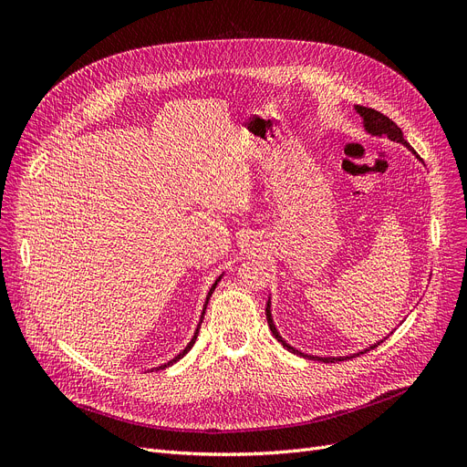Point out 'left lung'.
<instances>
[{
  "mask_svg": "<svg viewBox=\"0 0 467 467\" xmlns=\"http://www.w3.org/2000/svg\"><path fill=\"white\" fill-rule=\"evenodd\" d=\"M356 109H358V113L363 117V125H365V129L369 130L371 134H377V136H388L389 140H394V141H401L403 145H407L409 150H410V145L405 141V138H403V132H401V129L396 125L394 120H391L389 117H386L384 113H380V111H377V109H371V108H363V106H356ZM419 157V155H416ZM420 159V157H419ZM266 322H268V327H271V331H273V335H275V338L278 340V342H282V347L284 348H287V350H291L293 354H297V356H305V358H312V359H320V361H326V363H333V361H342V359H347V358H314V356H306V354H303V352H299V350H296V348H291L287 342L278 335V331H276V327H275V324H273V317H271V305H266ZM377 347V345H375ZM375 347H371V350L375 348ZM363 354V352H361Z\"/></svg>",
  "mask_w": 467,
  "mask_h": 467,
  "instance_id": "left-lung-1",
  "label": "left lung"
}]
</instances>
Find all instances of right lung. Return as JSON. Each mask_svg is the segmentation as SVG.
<instances>
[{"mask_svg": "<svg viewBox=\"0 0 467 467\" xmlns=\"http://www.w3.org/2000/svg\"><path fill=\"white\" fill-rule=\"evenodd\" d=\"M217 282H219V280H215V284H213V285H212V289H210V293H208V297H206V305H204V312H206V306H208V301H210V297H212V293H213V289H215V285H217ZM204 312H202V317H204ZM201 324H202V320H201ZM201 324H199V327H196V333H194V337H192V338H191V342H189V345H187V347H185V350H182V352H180V354H178V356H176V358H174V359H170V361H168V363H164V365H161V367H157V369H164V367H168V365H171V363H176V361H178V359H182V358H183V356H185V354H187V352H189V350H191V348H192V345H194V340H196V337H199V329H201Z\"/></svg>", "mask_w": 467, "mask_h": 467, "instance_id": "1", "label": "right lung"}]
</instances>
